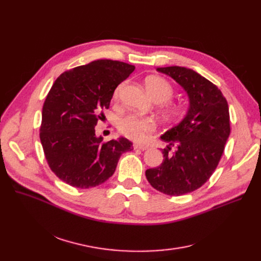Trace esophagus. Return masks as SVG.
<instances>
[{
	"mask_svg": "<svg viewBox=\"0 0 261 261\" xmlns=\"http://www.w3.org/2000/svg\"><path fill=\"white\" fill-rule=\"evenodd\" d=\"M134 147L136 148V150H141V151H145L148 148V145L146 144H135Z\"/></svg>",
	"mask_w": 261,
	"mask_h": 261,
	"instance_id": "34e87169",
	"label": "esophagus"
}]
</instances>
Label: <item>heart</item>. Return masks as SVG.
Returning a JSON list of instances; mask_svg holds the SVG:
<instances>
[{"mask_svg":"<svg viewBox=\"0 0 261 261\" xmlns=\"http://www.w3.org/2000/svg\"><path fill=\"white\" fill-rule=\"evenodd\" d=\"M145 88L156 102H167L172 96L174 95V89L172 85L164 77L161 76H148L144 81ZM125 86V83H121L117 86L114 91V98L117 101L122 89ZM165 116L169 119L176 118L179 113L180 108L178 105L173 102H167L164 106ZM156 121L151 117H144L135 114H129L119 119L118 128L120 133L125 136L126 138L132 140H142L146 137L147 134H150L156 129Z\"/></svg>","mask_w":261,"mask_h":261,"instance_id":"b5f03b06","label":"heart"}]
</instances>
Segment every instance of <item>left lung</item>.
<instances>
[{"instance_id": "left-lung-1", "label": "left lung", "mask_w": 261, "mask_h": 261, "mask_svg": "<svg viewBox=\"0 0 261 261\" xmlns=\"http://www.w3.org/2000/svg\"><path fill=\"white\" fill-rule=\"evenodd\" d=\"M157 71L187 91L190 107L180 123L161 136L168 142L161 150L164 161L147 169L145 176L156 190L178 196L202 187L217 169L230 133L228 104L215 84L191 69L174 66Z\"/></svg>"}]
</instances>
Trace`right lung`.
Instances as JSON below:
<instances>
[{"instance_id": "add662e5", "label": "right lung", "mask_w": 261, "mask_h": 261, "mask_svg": "<svg viewBox=\"0 0 261 261\" xmlns=\"http://www.w3.org/2000/svg\"><path fill=\"white\" fill-rule=\"evenodd\" d=\"M135 66L98 59L61 73L42 107L40 141L46 163L55 175L72 187L88 189L114 174L120 156L133 150L125 139L104 141L96 137L117 86Z\"/></svg>"}]
</instances>
